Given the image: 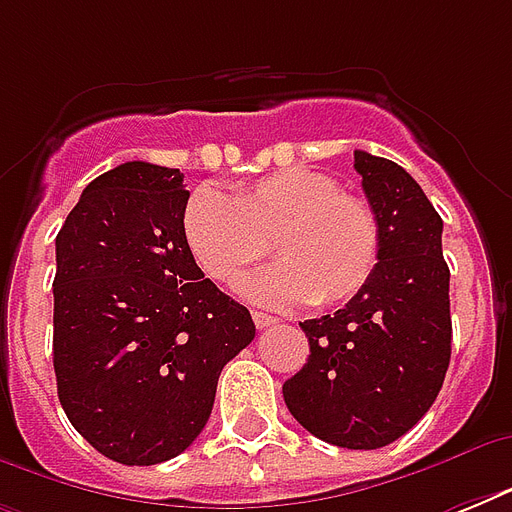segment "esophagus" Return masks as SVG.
Returning a JSON list of instances; mask_svg holds the SVG:
<instances>
[{
	"label": "esophagus",
	"instance_id": "esophagus-1",
	"mask_svg": "<svg viewBox=\"0 0 512 512\" xmlns=\"http://www.w3.org/2000/svg\"><path fill=\"white\" fill-rule=\"evenodd\" d=\"M252 321H255V327H257V329L276 327V319H273V316H268V313L255 311V313H252Z\"/></svg>",
	"mask_w": 512,
	"mask_h": 512
}]
</instances>
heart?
Returning a JSON list of instances; mask_svg holds the SVG:
<instances>
[{"label":"heart","instance_id":"obj_1","mask_svg":"<svg viewBox=\"0 0 512 512\" xmlns=\"http://www.w3.org/2000/svg\"><path fill=\"white\" fill-rule=\"evenodd\" d=\"M183 236L217 284L239 281L271 247L279 263L241 284L247 300L271 308L345 303L372 279L380 255L374 209L340 191L332 175L308 167L271 172L233 196L199 185L185 201Z\"/></svg>","mask_w":512,"mask_h":512}]
</instances>
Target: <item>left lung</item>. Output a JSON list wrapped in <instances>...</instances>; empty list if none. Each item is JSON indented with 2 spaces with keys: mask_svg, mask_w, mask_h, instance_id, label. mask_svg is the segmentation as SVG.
Returning a JSON list of instances; mask_svg holds the SVG:
<instances>
[{
  "mask_svg": "<svg viewBox=\"0 0 512 512\" xmlns=\"http://www.w3.org/2000/svg\"><path fill=\"white\" fill-rule=\"evenodd\" d=\"M380 225L372 279L350 303L303 321L308 364L284 382L300 425L345 449H380L412 430L436 401L452 356L444 220L409 172L353 154Z\"/></svg>",
  "mask_w": 512,
  "mask_h": 512,
  "instance_id": "1",
  "label": "left lung"
}]
</instances>
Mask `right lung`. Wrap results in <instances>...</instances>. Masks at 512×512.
I'll list each match as a JSON object with an SVG mask.
<instances>
[{
  "label": "right lung",
  "instance_id": "obj_1",
  "mask_svg": "<svg viewBox=\"0 0 512 512\" xmlns=\"http://www.w3.org/2000/svg\"><path fill=\"white\" fill-rule=\"evenodd\" d=\"M180 170L127 162L95 177L55 239L52 364L63 412L108 460L159 465L196 441L217 377L255 340L183 236Z\"/></svg>",
  "mask_w": 512,
  "mask_h": 512
}]
</instances>
